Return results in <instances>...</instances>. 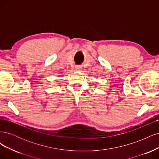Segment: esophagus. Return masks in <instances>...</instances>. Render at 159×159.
<instances>
[{
    "instance_id": "1",
    "label": "esophagus",
    "mask_w": 159,
    "mask_h": 159,
    "mask_svg": "<svg viewBox=\"0 0 159 159\" xmlns=\"http://www.w3.org/2000/svg\"><path fill=\"white\" fill-rule=\"evenodd\" d=\"M81 69H82V68H81V66H78L75 67V70L77 71H81Z\"/></svg>"
}]
</instances>
